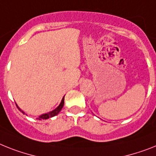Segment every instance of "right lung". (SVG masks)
Instances as JSON below:
<instances>
[{
    "mask_svg": "<svg viewBox=\"0 0 156 156\" xmlns=\"http://www.w3.org/2000/svg\"><path fill=\"white\" fill-rule=\"evenodd\" d=\"M63 105H64V97L62 98V101H61V103L59 104V105H58V106L55 109H54L53 111H51V112H48V113H44V114L41 115V116H40L39 117H37V120H46V119L51 118V117H53V116H56V115H58V112L61 111V109H62V107H63ZM16 107H17L19 110L21 111L23 114H24V112H23V111H22L21 109H20V108L17 106V105H16Z\"/></svg>",
    "mask_w": 156,
    "mask_h": 156,
    "instance_id": "right-lung-1",
    "label": "right lung"
}]
</instances>
